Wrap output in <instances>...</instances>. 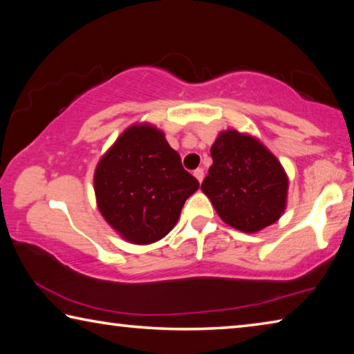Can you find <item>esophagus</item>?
<instances>
[{"instance_id": "esophagus-1", "label": "esophagus", "mask_w": 354, "mask_h": 354, "mask_svg": "<svg viewBox=\"0 0 354 354\" xmlns=\"http://www.w3.org/2000/svg\"><path fill=\"white\" fill-rule=\"evenodd\" d=\"M194 176L198 179V183H201L203 181V178H205V170L203 169H196L195 171H194Z\"/></svg>"}]
</instances>
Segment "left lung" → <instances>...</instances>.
I'll list each match as a JSON object with an SVG mask.
<instances>
[{
  "mask_svg": "<svg viewBox=\"0 0 354 354\" xmlns=\"http://www.w3.org/2000/svg\"><path fill=\"white\" fill-rule=\"evenodd\" d=\"M212 165L201 190L226 225L237 231H262L287 207L289 176L261 139L225 129L211 147Z\"/></svg>",
  "mask_w": 354,
  "mask_h": 354,
  "instance_id": "1",
  "label": "left lung"
}]
</instances>
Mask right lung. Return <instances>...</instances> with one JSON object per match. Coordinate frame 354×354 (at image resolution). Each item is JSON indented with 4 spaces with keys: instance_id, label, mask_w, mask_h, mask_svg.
<instances>
[{
    "instance_id": "obj_1",
    "label": "right lung",
    "mask_w": 354,
    "mask_h": 354,
    "mask_svg": "<svg viewBox=\"0 0 354 354\" xmlns=\"http://www.w3.org/2000/svg\"><path fill=\"white\" fill-rule=\"evenodd\" d=\"M200 183L185 171L162 129L148 122L123 131L93 173L100 214L129 243L149 245L175 227Z\"/></svg>"
}]
</instances>
